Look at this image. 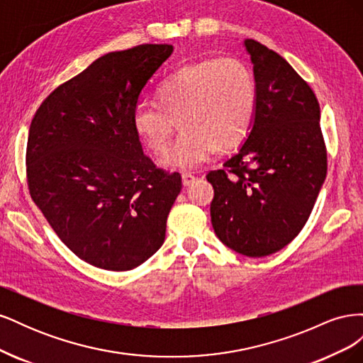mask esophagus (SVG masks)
Here are the masks:
<instances>
[{
	"mask_svg": "<svg viewBox=\"0 0 363 363\" xmlns=\"http://www.w3.org/2000/svg\"><path fill=\"white\" fill-rule=\"evenodd\" d=\"M195 180H196V177H195L194 174H191V172H184V174H182V182H183V186H191Z\"/></svg>",
	"mask_w": 363,
	"mask_h": 363,
	"instance_id": "esophagus-1",
	"label": "esophagus"
}]
</instances>
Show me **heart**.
<instances>
[{
    "label": "heart",
    "mask_w": 363,
    "mask_h": 363,
    "mask_svg": "<svg viewBox=\"0 0 363 363\" xmlns=\"http://www.w3.org/2000/svg\"><path fill=\"white\" fill-rule=\"evenodd\" d=\"M257 91L250 69L233 57H212L186 65L157 87V101L140 100L131 123L152 152L168 147L175 121L183 131L160 163L191 171L219 148H232L251 130Z\"/></svg>",
    "instance_id": "heart-1"
}]
</instances>
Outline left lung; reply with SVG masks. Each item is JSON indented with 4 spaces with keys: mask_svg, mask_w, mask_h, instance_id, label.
I'll use <instances>...</instances> for the list:
<instances>
[{
    "mask_svg": "<svg viewBox=\"0 0 363 363\" xmlns=\"http://www.w3.org/2000/svg\"><path fill=\"white\" fill-rule=\"evenodd\" d=\"M257 106L251 130L224 169L211 171L218 239L248 257L272 255L301 232L327 174L320 104L291 65L245 39Z\"/></svg>",
    "mask_w": 363,
    "mask_h": 363,
    "instance_id": "obj_1",
    "label": "left lung"
}]
</instances>
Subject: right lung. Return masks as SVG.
<instances>
[{
	"instance_id": "obj_1",
	"label": "right lung",
	"mask_w": 363,
	"mask_h": 363,
	"mask_svg": "<svg viewBox=\"0 0 363 363\" xmlns=\"http://www.w3.org/2000/svg\"><path fill=\"white\" fill-rule=\"evenodd\" d=\"M172 45L104 54L40 104L27 142L33 201L75 256L107 271L139 267L162 247L179 172L157 169L131 123Z\"/></svg>"
}]
</instances>
